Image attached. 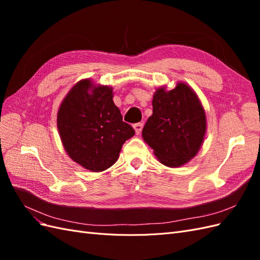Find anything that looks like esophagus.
<instances>
[{"label":"esophagus","mask_w":260,"mask_h":260,"mask_svg":"<svg viewBox=\"0 0 260 260\" xmlns=\"http://www.w3.org/2000/svg\"><path fill=\"white\" fill-rule=\"evenodd\" d=\"M133 128H135L137 135H140V133L142 132V129H143V123L142 122L135 123V124H133Z\"/></svg>","instance_id":"obj_1"}]
</instances>
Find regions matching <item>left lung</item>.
<instances>
[{
    "label": "left lung",
    "mask_w": 260,
    "mask_h": 260,
    "mask_svg": "<svg viewBox=\"0 0 260 260\" xmlns=\"http://www.w3.org/2000/svg\"><path fill=\"white\" fill-rule=\"evenodd\" d=\"M152 104L142 137L161 164L182 166L199 152L206 132L201 102L190 86L178 83L170 91L157 90Z\"/></svg>",
    "instance_id": "1"
}]
</instances>
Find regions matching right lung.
<instances>
[{"instance_id": "right-lung-1", "label": "right lung", "mask_w": 260, "mask_h": 260, "mask_svg": "<svg viewBox=\"0 0 260 260\" xmlns=\"http://www.w3.org/2000/svg\"><path fill=\"white\" fill-rule=\"evenodd\" d=\"M57 128L70 158L94 172L114 165L136 133L114 104L112 88L93 86L89 80L78 82L62 101Z\"/></svg>"}]
</instances>
